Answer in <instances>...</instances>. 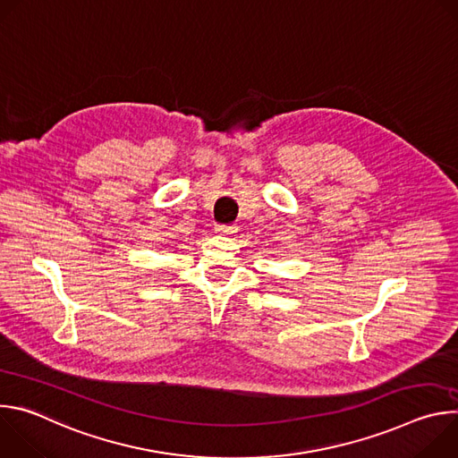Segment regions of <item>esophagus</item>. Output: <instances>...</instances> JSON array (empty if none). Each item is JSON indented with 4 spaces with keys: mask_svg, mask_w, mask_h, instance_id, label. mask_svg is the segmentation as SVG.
I'll use <instances>...</instances> for the list:
<instances>
[{
    "mask_svg": "<svg viewBox=\"0 0 458 458\" xmlns=\"http://www.w3.org/2000/svg\"><path fill=\"white\" fill-rule=\"evenodd\" d=\"M216 232L221 235H233V233H237V226L235 225H217Z\"/></svg>",
    "mask_w": 458,
    "mask_h": 458,
    "instance_id": "obj_1",
    "label": "esophagus"
}]
</instances>
